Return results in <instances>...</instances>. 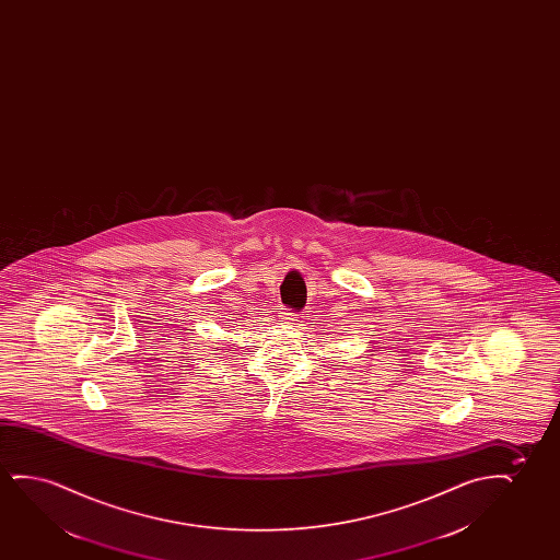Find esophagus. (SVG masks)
I'll return each instance as SVG.
<instances>
[{
	"instance_id": "obj_1",
	"label": "esophagus",
	"mask_w": 560,
	"mask_h": 560,
	"mask_svg": "<svg viewBox=\"0 0 560 560\" xmlns=\"http://www.w3.org/2000/svg\"><path fill=\"white\" fill-rule=\"evenodd\" d=\"M281 319H283L284 323L299 322V319H296V315L292 314V312H283V314H281Z\"/></svg>"
}]
</instances>
